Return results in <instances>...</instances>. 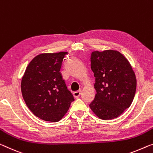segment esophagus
Here are the masks:
<instances>
[{
	"mask_svg": "<svg viewBox=\"0 0 153 153\" xmlns=\"http://www.w3.org/2000/svg\"><path fill=\"white\" fill-rule=\"evenodd\" d=\"M81 90L78 91H75V92L73 93V96H74V97L75 98H79L80 96H81Z\"/></svg>",
	"mask_w": 153,
	"mask_h": 153,
	"instance_id": "1",
	"label": "esophagus"
}]
</instances>
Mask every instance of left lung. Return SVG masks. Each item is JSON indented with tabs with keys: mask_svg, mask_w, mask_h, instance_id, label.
<instances>
[{
	"mask_svg": "<svg viewBox=\"0 0 153 153\" xmlns=\"http://www.w3.org/2000/svg\"><path fill=\"white\" fill-rule=\"evenodd\" d=\"M90 62L96 91L90 109L100 119L116 118L130 107L135 94L132 67L123 54L113 50L94 51Z\"/></svg>",
	"mask_w": 153,
	"mask_h": 153,
	"instance_id": "8db88e82",
	"label": "left lung"
}]
</instances>
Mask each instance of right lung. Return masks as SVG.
<instances>
[{"label":"right lung","instance_id":"obj_1","mask_svg":"<svg viewBox=\"0 0 153 153\" xmlns=\"http://www.w3.org/2000/svg\"><path fill=\"white\" fill-rule=\"evenodd\" d=\"M68 54L60 52L36 56L28 65L22 79L21 91L26 105L43 120L59 121L74 100L60 72Z\"/></svg>","mask_w":153,"mask_h":153}]
</instances>
